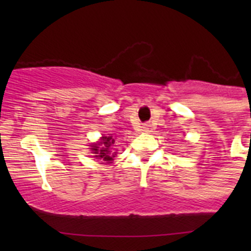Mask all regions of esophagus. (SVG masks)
Listing matches in <instances>:
<instances>
[{"label":"esophagus","mask_w":251,"mask_h":251,"mask_svg":"<svg viewBox=\"0 0 251 251\" xmlns=\"http://www.w3.org/2000/svg\"><path fill=\"white\" fill-rule=\"evenodd\" d=\"M149 130H151V125H149V124H144L143 131H149Z\"/></svg>","instance_id":"34e87169"}]
</instances>
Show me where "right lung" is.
<instances>
[{"instance_id": "1", "label": "right lung", "mask_w": 251, "mask_h": 251, "mask_svg": "<svg viewBox=\"0 0 251 251\" xmlns=\"http://www.w3.org/2000/svg\"><path fill=\"white\" fill-rule=\"evenodd\" d=\"M111 144H114V138L105 137L104 136L100 143H97L96 146H92L93 154H97L96 156H97L98 159H102V160L104 161H111L114 156H115L114 153H110L109 151Z\"/></svg>"}]
</instances>
